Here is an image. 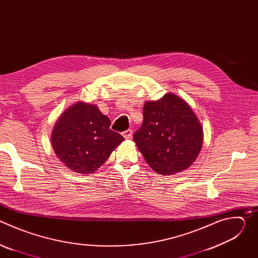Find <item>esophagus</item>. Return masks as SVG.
I'll return each mask as SVG.
<instances>
[{"mask_svg": "<svg viewBox=\"0 0 258 258\" xmlns=\"http://www.w3.org/2000/svg\"><path fill=\"white\" fill-rule=\"evenodd\" d=\"M122 136H123V138L124 139H131L132 138V136H133V131L132 130H126V131H124V132H122Z\"/></svg>", "mask_w": 258, "mask_h": 258, "instance_id": "esophagus-1", "label": "esophagus"}]
</instances>
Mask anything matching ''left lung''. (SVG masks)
<instances>
[{"label":"left lung","instance_id":"obj_1","mask_svg":"<svg viewBox=\"0 0 258 258\" xmlns=\"http://www.w3.org/2000/svg\"><path fill=\"white\" fill-rule=\"evenodd\" d=\"M134 141L149 166L168 175L188 168L200 153L203 131L189 105L169 93L146 102Z\"/></svg>","mask_w":258,"mask_h":258}]
</instances>
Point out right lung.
<instances>
[{
  "mask_svg": "<svg viewBox=\"0 0 258 258\" xmlns=\"http://www.w3.org/2000/svg\"><path fill=\"white\" fill-rule=\"evenodd\" d=\"M110 130V119L98 107L76 103L63 112L52 133V145L57 157L70 170L93 173L123 141Z\"/></svg>",
  "mask_w": 258,
  "mask_h": 258,
  "instance_id": "add662e5",
  "label": "right lung"
}]
</instances>
